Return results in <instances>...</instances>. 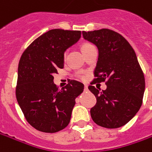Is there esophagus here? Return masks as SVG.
<instances>
[{"label":"esophagus","instance_id":"1","mask_svg":"<svg viewBox=\"0 0 152 152\" xmlns=\"http://www.w3.org/2000/svg\"><path fill=\"white\" fill-rule=\"evenodd\" d=\"M84 88H85V91H88V86H87V85H85V87H84Z\"/></svg>","mask_w":152,"mask_h":152}]
</instances>
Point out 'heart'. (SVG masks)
<instances>
[{
  "label": "heart",
  "mask_w": 152,
  "mask_h": 152,
  "mask_svg": "<svg viewBox=\"0 0 152 152\" xmlns=\"http://www.w3.org/2000/svg\"><path fill=\"white\" fill-rule=\"evenodd\" d=\"M91 45H92L90 44V43H85V44L82 45V48H81V49H82V50H85V49H86L87 47H89V46H91ZM66 54H67V52L64 53V56H66Z\"/></svg>",
  "instance_id": "heart-1"
}]
</instances>
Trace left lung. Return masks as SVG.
<instances>
[{
    "instance_id": "obj_1",
    "label": "left lung",
    "mask_w": 152,
    "mask_h": 152,
    "mask_svg": "<svg viewBox=\"0 0 152 152\" xmlns=\"http://www.w3.org/2000/svg\"><path fill=\"white\" fill-rule=\"evenodd\" d=\"M82 34L99 50L95 79L88 87L96 98L91 118L103 128L125 125L140 110L145 92L144 73L135 52L126 39L113 30L102 28ZM96 82H105L107 89L97 90L92 85Z\"/></svg>"
}]
</instances>
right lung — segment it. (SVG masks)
Segmentation results:
<instances>
[{
	"instance_id": "1",
	"label": "right lung",
	"mask_w": 152,
	"mask_h": 152,
	"mask_svg": "<svg viewBox=\"0 0 152 152\" xmlns=\"http://www.w3.org/2000/svg\"><path fill=\"white\" fill-rule=\"evenodd\" d=\"M80 37L78 30L51 29L34 39L21 56L16 97L27 122L39 131L56 133L70 122L75 98L84 85L69 79L60 90L53 75L63 68L64 51Z\"/></svg>"
}]
</instances>
